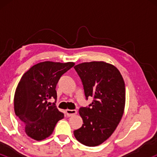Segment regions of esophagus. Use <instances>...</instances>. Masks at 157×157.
Segmentation results:
<instances>
[{
    "label": "esophagus",
    "instance_id": "1",
    "mask_svg": "<svg viewBox=\"0 0 157 157\" xmlns=\"http://www.w3.org/2000/svg\"><path fill=\"white\" fill-rule=\"evenodd\" d=\"M66 115H67L68 117H71V116H74V115L76 114L77 111H76V110L67 109V110H66Z\"/></svg>",
    "mask_w": 157,
    "mask_h": 157
}]
</instances>
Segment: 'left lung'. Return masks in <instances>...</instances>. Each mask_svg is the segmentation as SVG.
Here are the masks:
<instances>
[{
	"instance_id": "obj_1",
	"label": "left lung",
	"mask_w": 157,
	"mask_h": 157,
	"mask_svg": "<svg viewBox=\"0 0 157 157\" xmlns=\"http://www.w3.org/2000/svg\"><path fill=\"white\" fill-rule=\"evenodd\" d=\"M74 68L82 81L86 99L93 97L89 106L80 108L83 124L74 134L86 146H97L111 136L121 120L125 82L117 68L105 62L83 63Z\"/></svg>"
}]
</instances>
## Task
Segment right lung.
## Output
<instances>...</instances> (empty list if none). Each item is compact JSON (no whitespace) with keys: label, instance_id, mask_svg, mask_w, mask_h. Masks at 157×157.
<instances>
[{"label":"right lung","instance_id":"add662e5","mask_svg":"<svg viewBox=\"0 0 157 157\" xmlns=\"http://www.w3.org/2000/svg\"><path fill=\"white\" fill-rule=\"evenodd\" d=\"M75 66L74 63H40L33 66L21 77L14 99L15 112L25 123V131L34 140H43L52 134L57 122L64 117L55 103L56 86L63 74Z\"/></svg>","mask_w":157,"mask_h":157}]
</instances>
